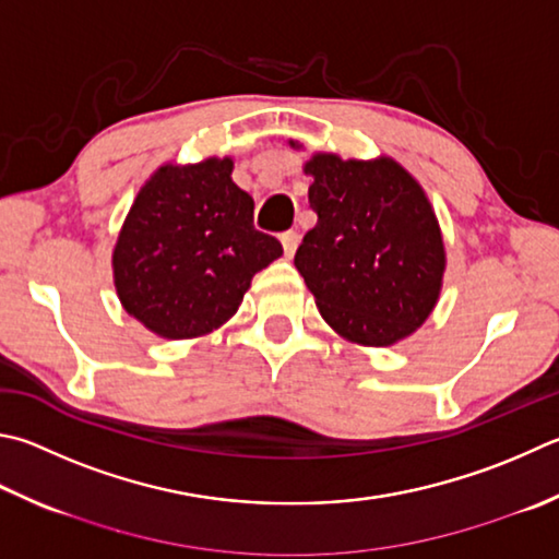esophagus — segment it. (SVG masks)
Here are the masks:
<instances>
[{
	"label": "esophagus",
	"instance_id": "esophagus-1",
	"mask_svg": "<svg viewBox=\"0 0 559 559\" xmlns=\"http://www.w3.org/2000/svg\"><path fill=\"white\" fill-rule=\"evenodd\" d=\"M281 245H283V251H286V257L290 259L293 253H296L298 245H300V235H298V231H283Z\"/></svg>",
	"mask_w": 559,
	"mask_h": 559
}]
</instances>
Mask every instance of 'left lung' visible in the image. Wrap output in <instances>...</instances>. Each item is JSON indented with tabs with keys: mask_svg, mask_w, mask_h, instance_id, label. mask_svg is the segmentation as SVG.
<instances>
[{
	"mask_svg": "<svg viewBox=\"0 0 559 559\" xmlns=\"http://www.w3.org/2000/svg\"><path fill=\"white\" fill-rule=\"evenodd\" d=\"M306 174L318 225L302 237L296 269L324 322L367 347L408 337L432 312L444 273L440 225L425 190L385 156L314 154Z\"/></svg>",
	"mask_w": 559,
	"mask_h": 559,
	"instance_id": "obj_1",
	"label": "left lung"
}]
</instances>
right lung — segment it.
Wrapping results in <instances>:
<instances>
[{
	"mask_svg": "<svg viewBox=\"0 0 559 559\" xmlns=\"http://www.w3.org/2000/svg\"><path fill=\"white\" fill-rule=\"evenodd\" d=\"M231 158L160 166L131 205L111 269L121 306L166 340L217 330L253 273L276 261V237L253 227V200L231 180Z\"/></svg>",
	"mask_w": 559,
	"mask_h": 559,
	"instance_id": "add662e5",
	"label": "right lung"
}]
</instances>
